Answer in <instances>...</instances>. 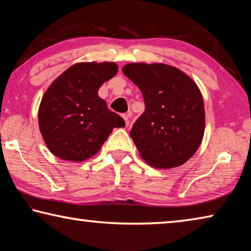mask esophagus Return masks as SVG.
Here are the masks:
<instances>
[{
    "label": "esophagus",
    "mask_w": 251,
    "mask_h": 251,
    "mask_svg": "<svg viewBox=\"0 0 251 251\" xmlns=\"http://www.w3.org/2000/svg\"><path fill=\"white\" fill-rule=\"evenodd\" d=\"M122 117L124 118V121H125V124H126V126H128V125H129V120H128V118H129V114H127V115H126V114H123Z\"/></svg>",
    "instance_id": "obj_1"
}]
</instances>
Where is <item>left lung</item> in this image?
Wrapping results in <instances>:
<instances>
[{"instance_id": "1", "label": "left lung", "mask_w": 251, "mask_h": 251, "mask_svg": "<svg viewBox=\"0 0 251 251\" xmlns=\"http://www.w3.org/2000/svg\"><path fill=\"white\" fill-rule=\"evenodd\" d=\"M123 73L143 93L145 110L130 137L142 158L159 169L178 167L201 146L205 107L197 84L176 67L130 63Z\"/></svg>"}]
</instances>
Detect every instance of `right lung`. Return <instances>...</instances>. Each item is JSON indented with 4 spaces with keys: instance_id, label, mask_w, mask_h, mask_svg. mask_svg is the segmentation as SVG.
I'll use <instances>...</instances> for the list:
<instances>
[{
    "instance_id": "right-lung-1",
    "label": "right lung",
    "mask_w": 251,
    "mask_h": 251,
    "mask_svg": "<svg viewBox=\"0 0 251 251\" xmlns=\"http://www.w3.org/2000/svg\"><path fill=\"white\" fill-rule=\"evenodd\" d=\"M117 72L114 62L77 63L50 85L40 104L39 126L53 155L86 160L99 152L113 128L125 126L97 93Z\"/></svg>"
}]
</instances>
